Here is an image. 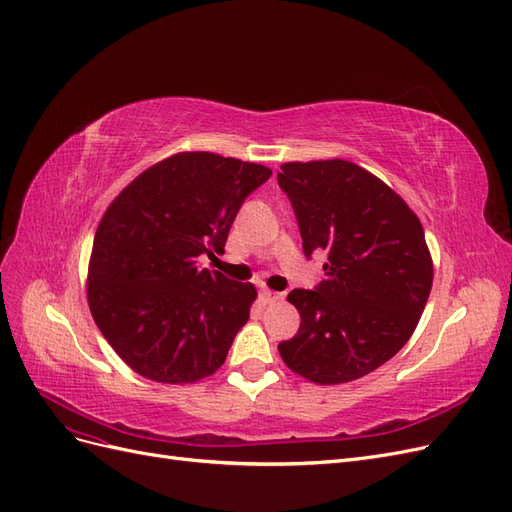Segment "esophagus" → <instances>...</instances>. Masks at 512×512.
<instances>
[{
	"label": "esophagus",
	"mask_w": 512,
	"mask_h": 512,
	"mask_svg": "<svg viewBox=\"0 0 512 512\" xmlns=\"http://www.w3.org/2000/svg\"><path fill=\"white\" fill-rule=\"evenodd\" d=\"M280 299H282L280 292H273V290H269V288H262V290H260V301L265 303V305L275 303V301H280Z\"/></svg>",
	"instance_id": "obj_1"
}]
</instances>
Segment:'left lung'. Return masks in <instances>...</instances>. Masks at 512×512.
<instances>
[{
  "label": "left lung",
  "mask_w": 512,
  "mask_h": 512,
  "mask_svg": "<svg viewBox=\"0 0 512 512\" xmlns=\"http://www.w3.org/2000/svg\"><path fill=\"white\" fill-rule=\"evenodd\" d=\"M277 183L305 256H329L327 280L288 294L301 327L277 350L309 382L363 378L406 346L429 299L433 262L421 220L389 185L346 160L288 162Z\"/></svg>",
  "instance_id": "8db88e82"
}]
</instances>
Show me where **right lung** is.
Returning a JSON list of instances; mask_svg holds the SVG:
<instances>
[{"label":"right lung","mask_w":512,"mask_h":512,"mask_svg":"<svg viewBox=\"0 0 512 512\" xmlns=\"http://www.w3.org/2000/svg\"><path fill=\"white\" fill-rule=\"evenodd\" d=\"M271 177L262 164L175 153L138 175L102 215L87 301L104 339L136 374L188 384L215 374L250 318L252 284L200 269L224 254L243 200Z\"/></svg>","instance_id":"1"}]
</instances>
